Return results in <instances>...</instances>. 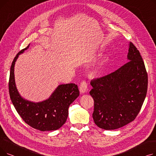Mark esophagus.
<instances>
[{"label": "esophagus", "instance_id": "obj_1", "mask_svg": "<svg viewBox=\"0 0 156 156\" xmlns=\"http://www.w3.org/2000/svg\"><path fill=\"white\" fill-rule=\"evenodd\" d=\"M80 92L81 94H84L88 90V85L85 81H83L80 85Z\"/></svg>", "mask_w": 156, "mask_h": 156}]
</instances>
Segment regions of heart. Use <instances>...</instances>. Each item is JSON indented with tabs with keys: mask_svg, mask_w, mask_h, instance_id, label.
Here are the masks:
<instances>
[{
	"mask_svg": "<svg viewBox=\"0 0 156 156\" xmlns=\"http://www.w3.org/2000/svg\"><path fill=\"white\" fill-rule=\"evenodd\" d=\"M103 62H101L99 65H98L95 68H93L88 72V76L89 78H97L98 77H99L102 73L103 71Z\"/></svg>",
	"mask_w": 156,
	"mask_h": 156,
	"instance_id": "obj_1",
	"label": "heart"
}]
</instances>
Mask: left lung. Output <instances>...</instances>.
<instances>
[{
  "instance_id": "1",
  "label": "left lung",
  "mask_w": 156,
  "mask_h": 156,
  "mask_svg": "<svg viewBox=\"0 0 156 156\" xmlns=\"http://www.w3.org/2000/svg\"><path fill=\"white\" fill-rule=\"evenodd\" d=\"M127 59L116 71L90 82L93 88L90 94L94 101L92 117L102 129H115L133 121L145 100L148 76L142 57L132 42Z\"/></svg>"
}]
</instances>
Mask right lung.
<instances>
[{"label":"right lung","mask_w":156,"mask_h":156,"mask_svg":"<svg viewBox=\"0 0 156 156\" xmlns=\"http://www.w3.org/2000/svg\"><path fill=\"white\" fill-rule=\"evenodd\" d=\"M20 51L12 62L9 81L11 100L14 108L27 124L42 132L60 128L66 121L70 104L80 95L77 85H59L48 99L39 102L24 99L19 94L14 79V65L19 55L28 48Z\"/></svg>","instance_id":"right-lung-1"}]
</instances>
